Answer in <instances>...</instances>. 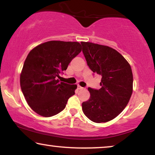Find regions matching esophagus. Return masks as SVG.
<instances>
[{"mask_svg":"<svg viewBox=\"0 0 155 155\" xmlns=\"http://www.w3.org/2000/svg\"><path fill=\"white\" fill-rule=\"evenodd\" d=\"M78 90H82V89H83V87H81V86H80V85H78Z\"/></svg>","mask_w":155,"mask_h":155,"instance_id":"34e87169","label":"esophagus"}]
</instances>
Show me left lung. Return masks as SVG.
<instances>
[{"label":"left lung","instance_id":"obj_1","mask_svg":"<svg viewBox=\"0 0 155 155\" xmlns=\"http://www.w3.org/2000/svg\"><path fill=\"white\" fill-rule=\"evenodd\" d=\"M89 68L101 75L99 90L88 88L90 97L82 104V111L95 123L116 118L128 104L133 92L132 70L124 56L109 46L81 42Z\"/></svg>","mask_w":155,"mask_h":155}]
</instances>
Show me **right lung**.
<instances>
[{
	"instance_id": "add662e5",
	"label": "right lung",
	"mask_w": 155,
	"mask_h": 155,
	"mask_svg": "<svg viewBox=\"0 0 155 155\" xmlns=\"http://www.w3.org/2000/svg\"><path fill=\"white\" fill-rule=\"evenodd\" d=\"M81 51L78 41H50L29 53L20 74V87L34 111L51 117L65 109L77 85L60 82L58 78Z\"/></svg>"
}]
</instances>
